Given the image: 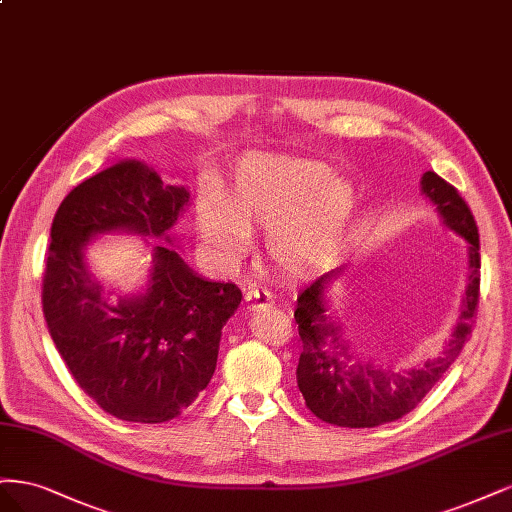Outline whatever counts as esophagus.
<instances>
[{"label":"esophagus","mask_w":512,"mask_h":512,"mask_svg":"<svg viewBox=\"0 0 512 512\" xmlns=\"http://www.w3.org/2000/svg\"><path fill=\"white\" fill-rule=\"evenodd\" d=\"M244 302L249 308L272 306V293L268 289H261V287H246Z\"/></svg>","instance_id":"obj_1"}]
</instances>
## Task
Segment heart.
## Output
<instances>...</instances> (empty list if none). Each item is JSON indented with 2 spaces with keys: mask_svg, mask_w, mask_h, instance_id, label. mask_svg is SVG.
Segmentation results:
<instances>
[{
  "mask_svg": "<svg viewBox=\"0 0 512 512\" xmlns=\"http://www.w3.org/2000/svg\"><path fill=\"white\" fill-rule=\"evenodd\" d=\"M355 206L353 187L317 161L251 155L227 195L197 202V227L210 249L236 259L249 232L268 227V255L291 274L323 268L338 251Z\"/></svg>",
  "mask_w": 512,
  "mask_h": 512,
  "instance_id": "b5f03b06",
  "label": "heart"
}]
</instances>
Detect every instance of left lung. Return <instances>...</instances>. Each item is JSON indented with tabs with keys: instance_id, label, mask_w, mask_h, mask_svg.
<instances>
[{
	"instance_id": "left-lung-1",
	"label": "left lung",
	"mask_w": 512,
	"mask_h": 512,
	"mask_svg": "<svg viewBox=\"0 0 512 512\" xmlns=\"http://www.w3.org/2000/svg\"><path fill=\"white\" fill-rule=\"evenodd\" d=\"M421 191L430 197L453 232L470 244V276L459 323L440 357L408 370H393L361 361L351 353L349 340L342 338L340 327L325 315L323 291L338 272H327L308 283L298 295L295 323L302 338L298 364V387L312 415L340 427H376L415 408L442 374L451 368L468 342L478 298H481V242L478 227L464 197L436 172H425Z\"/></svg>"
}]
</instances>
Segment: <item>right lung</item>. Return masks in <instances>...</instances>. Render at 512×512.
<instances>
[{
	"label": "right lung",
	"instance_id": "1",
	"mask_svg": "<svg viewBox=\"0 0 512 512\" xmlns=\"http://www.w3.org/2000/svg\"><path fill=\"white\" fill-rule=\"evenodd\" d=\"M187 202L185 187L123 161L72 189L53 219L42 276L48 334L78 387L123 421L163 423L189 408L217 368L221 329L242 293L159 244L146 293L108 304L82 251L112 229L163 236Z\"/></svg>",
	"mask_w": 512,
	"mask_h": 512
}]
</instances>
